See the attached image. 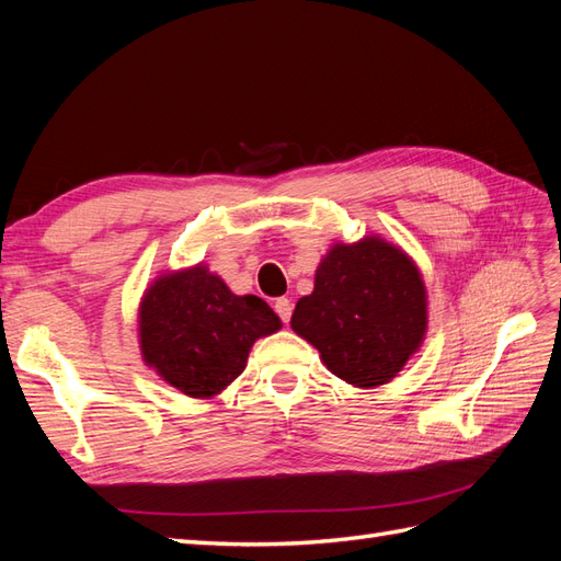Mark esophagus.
Returning a JSON list of instances; mask_svg holds the SVG:
<instances>
[{"label":"esophagus","mask_w":561,"mask_h":561,"mask_svg":"<svg viewBox=\"0 0 561 561\" xmlns=\"http://www.w3.org/2000/svg\"><path fill=\"white\" fill-rule=\"evenodd\" d=\"M274 309H276V313L280 316L283 322H290V318H293V301L290 299L278 297L276 304H274Z\"/></svg>","instance_id":"obj_1"}]
</instances>
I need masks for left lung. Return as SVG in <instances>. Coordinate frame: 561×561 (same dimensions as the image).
I'll return each mask as SVG.
<instances>
[{
  "mask_svg": "<svg viewBox=\"0 0 561 561\" xmlns=\"http://www.w3.org/2000/svg\"><path fill=\"white\" fill-rule=\"evenodd\" d=\"M426 322V287L414 262L381 239H363L330 250L290 325L332 375L371 388L404 367Z\"/></svg>",
  "mask_w": 561,
  "mask_h": 561,
  "instance_id": "8db88e82",
  "label": "left lung"
}]
</instances>
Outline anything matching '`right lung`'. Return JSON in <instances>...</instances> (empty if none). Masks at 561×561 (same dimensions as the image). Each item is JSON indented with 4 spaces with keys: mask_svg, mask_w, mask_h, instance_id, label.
<instances>
[{
    "mask_svg": "<svg viewBox=\"0 0 561 561\" xmlns=\"http://www.w3.org/2000/svg\"><path fill=\"white\" fill-rule=\"evenodd\" d=\"M280 318L254 295H233L206 266L168 274L140 307L145 363L192 398H210L241 375L254 339L274 334Z\"/></svg>",
    "mask_w": 561,
    "mask_h": 561,
    "instance_id": "obj_1",
    "label": "right lung"
}]
</instances>
